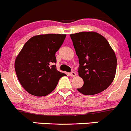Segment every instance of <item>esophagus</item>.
<instances>
[{
	"label": "esophagus",
	"mask_w": 131,
	"mask_h": 131,
	"mask_svg": "<svg viewBox=\"0 0 131 131\" xmlns=\"http://www.w3.org/2000/svg\"><path fill=\"white\" fill-rule=\"evenodd\" d=\"M70 76H71V77H75V76H76V73L75 72H74V71H72V72H71V73H70Z\"/></svg>",
	"instance_id": "1"
}]
</instances>
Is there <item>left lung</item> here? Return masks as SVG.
Listing matches in <instances>:
<instances>
[{"label": "left lung", "instance_id": "left-lung-1", "mask_svg": "<svg viewBox=\"0 0 131 131\" xmlns=\"http://www.w3.org/2000/svg\"><path fill=\"white\" fill-rule=\"evenodd\" d=\"M70 36L79 59L78 75L84 81L78 91L92 95L106 90L115 78L117 63L108 41L95 32H81Z\"/></svg>", "mask_w": 131, "mask_h": 131}]
</instances>
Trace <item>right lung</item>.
<instances>
[{"label":"right lung","mask_w":131,"mask_h":131,"mask_svg":"<svg viewBox=\"0 0 131 131\" xmlns=\"http://www.w3.org/2000/svg\"><path fill=\"white\" fill-rule=\"evenodd\" d=\"M66 34L35 36L26 42L17 55L15 69L23 89L35 96L48 95L66 74L57 69L55 53L62 45Z\"/></svg>","instance_id":"obj_1"}]
</instances>
